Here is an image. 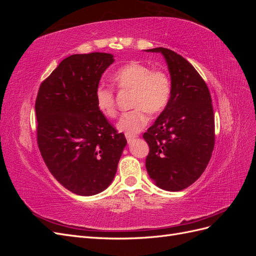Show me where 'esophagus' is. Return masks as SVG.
Segmentation results:
<instances>
[{
	"instance_id": "obj_1",
	"label": "esophagus",
	"mask_w": 256,
	"mask_h": 256,
	"mask_svg": "<svg viewBox=\"0 0 256 256\" xmlns=\"http://www.w3.org/2000/svg\"><path fill=\"white\" fill-rule=\"evenodd\" d=\"M125 136H126L127 141H128L129 143H130L131 141H132V140H134V138H136V136H134V134H126Z\"/></svg>"
}]
</instances>
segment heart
Wrapping results in <instances>:
<instances>
[{
    "mask_svg": "<svg viewBox=\"0 0 256 256\" xmlns=\"http://www.w3.org/2000/svg\"><path fill=\"white\" fill-rule=\"evenodd\" d=\"M113 81L120 90L132 92V110L124 113L118 122V128L129 134H138L148 122V112L158 114L164 111L171 98L172 85L168 74L161 69L130 63L113 74ZM97 109L108 118L118 115L115 92L112 88L99 85L95 90Z\"/></svg>",
    "mask_w": 256,
    "mask_h": 256,
    "instance_id": "obj_1",
    "label": "heart"
}]
</instances>
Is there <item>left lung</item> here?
<instances>
[{
    "label": "left lung",
    "mask_w": 256,
    "mask_h": 256,
    "mask_svg": "<svg viewBox=\"0 0 256 256\" xmlns=\"http://www.w3.org/2000/svg\"><path fill=\"white\" fill-rule=\"evenodd\" d=\"M160 52L171 74L172 92L166 109L143 134L150 146L145 166L159 188L180 191L203 174L214 146L210 92L189 62L166 48Z\"/></svg>",
    "instance_id": "obj_1"
}]
</instances>
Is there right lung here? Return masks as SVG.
Instances as JSON below:
<instances>
[{
  "mask_svg": "<svg viewBox=\"0 0 256 256\" xmlns=\"http://www.w3.org/2000/svg\"><path fill=\"white\" fill-rule=\"evenodd\" d=\"M113 62L102 52L68 56L42 82L36 98L44 164L63 187L83 196L109 187L127 144L95 102L100 78Z\"/></svg>",
  "mask_w": 256,
  "mask_h": 256,
  "instance_id": "obj_1",
  "label": "right lung"
}]
</instances>
